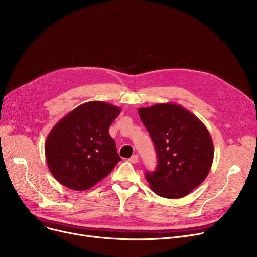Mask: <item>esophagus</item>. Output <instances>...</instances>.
I'll list each match as a JSON object with an SVG mask.
<instances>
[{
	"mask_svg": "<svg viewBox=\"0 0 257 257\" xmlns=\"http://www.w3.org/2000/svg\"><path fill=\"white\" fill-rule=\"evenodd\" d=\"M138 155H133L130 159H128V161L131 162V163H134V164H136V163H138Z\"/></svg>",
	"mask_w": 257,
	"mask_h": 257,
	"instance_id": "34e87169",
	"label": "esophagus"
}]
</instances>
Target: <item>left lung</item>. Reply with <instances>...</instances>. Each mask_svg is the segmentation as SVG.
Wrapping results in <instances>:
<instances>
[{"mask_svg":"<svg viewBox=\"0 0 257 257\" xmlns=\"http://www.w3.org/2000/svg\"><path fill=\"white\" fill-rule=\"evenodd\" d=\"M138 113L158 158L155 172L145 174L146 181L160 197H185L210 172L214 150L208 130L188 109L172 102L140 107Z\"/></svg>","mask_w":257,"mask_h":257,"instance_id":"8db88e82","label":"left lung"}]
</instances>
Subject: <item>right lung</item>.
<instances>
[{"instance_id":"add662e5","label":"right lung","mask_w":257,"mask_h":257,"mask_svg":"<svg viewBox=\"0 0 257 257\" xmlns=\"http://www.w3.org/2000/svg\"><path fill=\"white\" fill-rule=\"evenodd\" d=\"M121 108L85 102L59 120L45 143L47 164L60 184L77 191L96 185L121 160L108 128Z\"/></svg>"}]
</instances>
